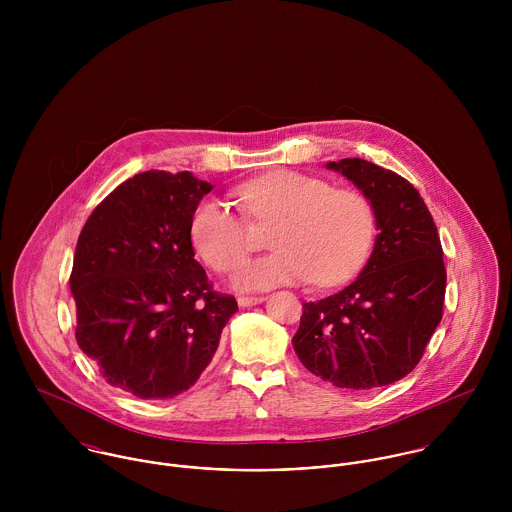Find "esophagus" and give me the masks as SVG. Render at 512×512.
I'll use <instances>...</instances> for the list:
<instances>
[{
    "label": "esophagus",
    "mask_w": 512,
    "mask_h": 512,
    "mask_svg": "<svg viewBox=\"0 0 512 512\" xmlns=\"http://www.w3.org/2000/svg\"><path fill=\"white\" fill-rule=\"evenodd\" d=\"M264 299H266L264 295H240V297H238V305H240V307H250V305L262 303Z\"/></svg>",
    "instance_id": "esophagus-1"
}]
</instances>
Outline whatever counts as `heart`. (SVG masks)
Listing matches in <instances>:
<instances>
[{
  "label": "heart",
  "mask_w": 512,
  "mask_h": 512,
  "mask_svg": "<svg viewBox=\"0 0 512 512\" xmlns=\"http://www.w3.org/2000/svg\"><path fill=\"white\" fill-rule=\"evenodd\" d=\"M234 201L252 224H274L268 242L276 250L240 264L232 276L242 290L292 282L339 284L359 270L374 242L376 213L365 193L313 175L272 171L238 185ZM189 234L215 272H228L252 248L246 220L213 197L193 211Z\"/></svg>",
  "instance_id": "obj_1"
}]
</instances>
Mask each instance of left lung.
<instances>
[{
	"instance_id": "obj_1",
	"label": "left lung",
	"mask_w": 512,
	"mask_h": 512,
	"mask_svg": "<svg viewBox=\"0 0 512 512\" xmlns=\"http://www.w3.org/2000/svg\"><path fill=\"white\" fill-rule=\"evenodd\" d=\"M327 167L370 199L378 234L363 272L345 290L303 303L293 349L309 372L339 388L386 386L416 368L443 315L438 228L398 173L359 157Z\"/></svg>"
}]
</instances>
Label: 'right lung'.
Here are the masks:
<instances>
[{"instance_id": "1", "label": "right lung", "mask_w": 512, "mask_h": 512, "mask_svg": "<svg viewBox=\"0 0 512 512\" xmlns=\"http://www.w3.org/2000/svg\"><path fill=\"white\" fill-rule=\"evenodd\" d=\"M211 189L189 171H144L82 226L69 282L74 337L110 386L144 400L189 390L238 311L191 244L193 211Z\"/></svg>"}]
</instances>
